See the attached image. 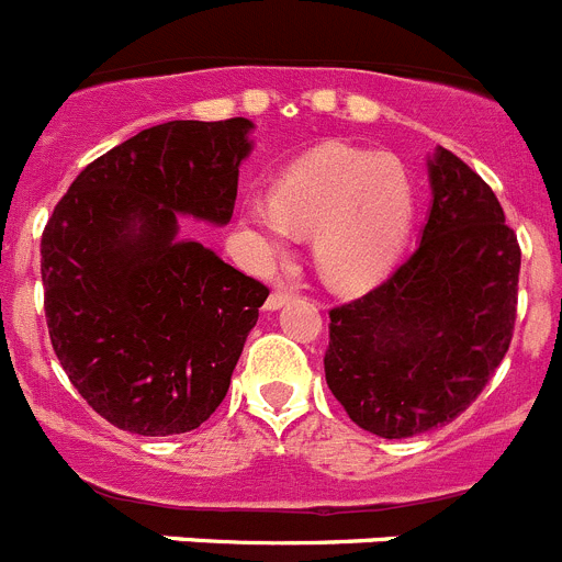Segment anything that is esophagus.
Here are the masks:
<instances>
[{"mask_svg": "<svg viewBox=\"0 0 562 562\" xmlns=\"http://www.w3.org/2000/svg\"><path fill=\"white\" fill-rule=\"evenodd\" d=\"M292 297H295V295H292L290 290H276L270 297H267V304H265V306H267V310H270V312H276V310H281V306H284V304H290Z\"/></svg>", "mask_w": 562, "mask_h": 562, "instance_id": "1", "label": "esophagus"}]
</instances>
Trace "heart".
<instances>
[{"mask_svg":"<svg viewBox=\"0 0 562 562\" xmlns=\"http://www.w3.org/2000/svg\"><path fill=\"white\" fill-rule=\"evenodd\" d=\"M414 211V182L396 157L326 143L292 160L272 196L247 200L241 216L267 256H284L295 233L312 236L321 276L360 292L396 265Z\"/></svg>","mask_w":562,"mask_h":562,"instance_id":"1","label":"heart"}]
</instances>
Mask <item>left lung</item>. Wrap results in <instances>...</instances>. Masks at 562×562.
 <instances>
[{
  "mask_svg": "<svg viewBox=\"0 0 562 562\" xmlns=\"http://www.w3.org/2000/svg\"><path fill=\"white\" fill-rule=\"evenodd\" d=\"M428 177L434 200L416 250L369 295L329 312V391L382 439L453 422L513 340L520 247L504 207L448 148H436Z\"/></svg>",
  "mask_w": 562,
  "mask_h": 562,
  "instance_id": "1",
  "label": "left lung"
}]
</instances>
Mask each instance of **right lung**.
<instances>
[{"mask_svg":"<svg viewBox=\"0 0 562 562\" xmlns=\"http://www.w3.org/2000/svg\"><path fill=\"white\" fill-rule=\"evenodd\" d=\"M252 121H168L89 162L42 236L47 329L69 382L114 428L171 436L225 400L270 290L180 236L227 225Z\"/></svg>","mask_w":562,"mask_h":562,"instance_id":"obj_1","label":"right lung"}]
</instances>
